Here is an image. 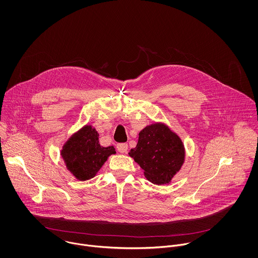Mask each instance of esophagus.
Segmentation results:
<instances>
[{
  "instance_id": "34e87169",
  "label": "esophagus",
  "mask_w": 258,
  "mask_h": 258,
  "mask_svg": "<svg viewBox=\"0 0 258 258\" xmlns=\"http://www.w3.org/2000/svg\"><path fill=\"white\" fill-rule=\"evenodd\" d=\"M117 150L120 153H126L128 150V144L127 143H119V144H117Z\"/></svg>"
}]
</instances>
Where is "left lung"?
Listing matches in <instances>:
<instances>
[{
  "label": "left lung",
  "instance_id": "left-lung-1",
  "mask_svg": "<svg viewBox=\"0 0 258 258\" xmlns=\"http://www.w3.org/2000/svg\"><path fill=\"white\" fill-rule=\"evenodd\" d=\"M129 155L153 184H168L184 160L181 139L164 124H153L139 133L137 146Z\"/></svg>",
  "mask_w": 258,
  "mask_h": 258
}]
</instances>
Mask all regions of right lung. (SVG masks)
Wrapping results in <instances>:
<instances>
[{
    "label": "right lung",
    "mask_w": 258,
    "mask_h": 258,
    "mask_svg": "<svg viewBox=\"0 0 258 258\" xmlns=\"http://www.w3.org/2000/svg\"><path fill=\"white\" fill-rule=\"evenodd\" d=\"M61 154L68 169L78 180L85 181L96 175L115 149L101 147L96 130L84 126L67 142Z\"/></svg>",
    "instance_id": "obj_1"
}]
</instances>
